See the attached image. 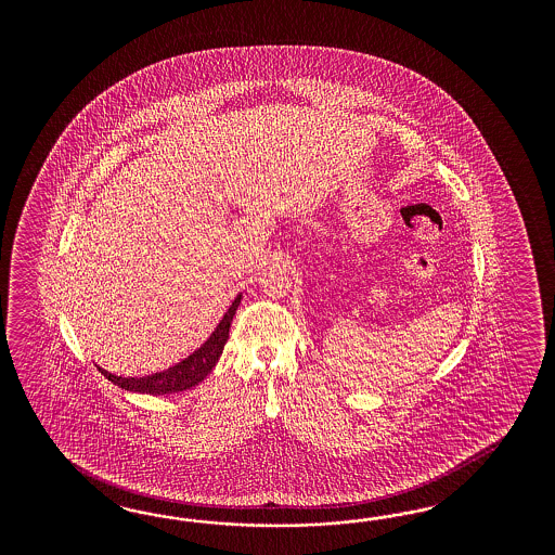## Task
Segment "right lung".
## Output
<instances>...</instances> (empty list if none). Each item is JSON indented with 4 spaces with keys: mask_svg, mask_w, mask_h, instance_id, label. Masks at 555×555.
<instances>
[{
    "mask_svg": "<svg viewBox=\"0 0 555 555\" xmlns=\"http://www.w3.org/2000/svg\"><path fill=\"white\" fill-rule=\"evenodd\" d=\"M240 301H242V293L228 307V311L223 313L218 327L211 332V336L205 339L202 348L189 353L185 360H181L179 364H175L170 369L154 372L151 376H132V378L130 376H116V374H112V372H107L101 366H98V369L116 387L130 390V392L172 395V392H181L186 388L197 387L203 378H207L209 372L216 369V364H218L219 356L223 352V346L230 337V327H232V320H234L235 309H237Z\"/></svg>",
    "mask_w": 555,
    "mask_h": 555,
    "instance_id": "obj_1",
    "label": "right lung"
}]
</instances>
